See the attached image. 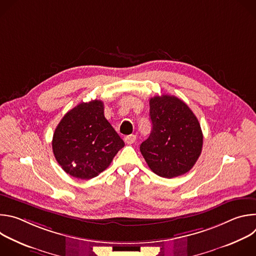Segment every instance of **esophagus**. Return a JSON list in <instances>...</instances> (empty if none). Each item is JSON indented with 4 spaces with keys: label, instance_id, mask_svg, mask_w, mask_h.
<instances>
[{
    "label": "esophagus",
    "instance_id": "1",
    "mask_svg": "<svg viewBox=\"0 0 256 256\" xmlns=\"http://www.w3.org/2000/svg\"><path fill=\"white\" fill-rule=\"evenodd\" d=\"M136 134H130V136H126L124 138V142H126V144H134V142H136Z\"/></svg>",
    "mask_w": 256,
    "mask_h": 256
}]
</instances>
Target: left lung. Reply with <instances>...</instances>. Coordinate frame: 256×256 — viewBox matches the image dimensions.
Wrapping results in <instances>:
<instances>
[{
  "label": "left lung",
  "instance_id": "8db88e82",
  "mask_svg": "<svg viewBox=\"0 0 256 256\" xmlns=\"http://www.w3.org/2000/svg\"><path fill=\"white\" fill-rule=\"evenodd\" d=\"M152 132L140 144V153L157 175L173 178L188 172L202 149L200 124L181 99L162 95L150 99Z\"/></svg>",
  "mask_w": 256,
  "mask_h": 256
}]
</instances>
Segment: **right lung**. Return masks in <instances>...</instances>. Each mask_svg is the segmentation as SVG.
Returning a JSON list of instances; mask_svg holds the SVG:
<instances>
[{"label":"right lung","mask_w":256,"mask_h":256,"mask_svg":"<svg viewBox=\"0 0 256 256\" xmlns=\"http://www.w3.org/2000/svg\"><path fill=\"white\" fill-rule=\"evenodd\" d=\"M124 142L104 116L101 100L82 102L58 124L52 152L60 167L79 179L96 177L110 165Z\"/></svg>","instance_id":"add662e5"}]
</instances>
